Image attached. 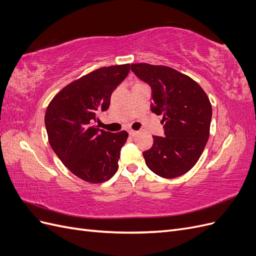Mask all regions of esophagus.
Returning a JSON list of instances; mask_svg holds the SVG:
<instances>
[{"label": "esophagus", "mask_w": 256, "mask_h": 256, "mask_svg": "<svg viewBox=\"0 0 256 256\" xmlns=\"http://www.w3.org/2000/svg\"><path fill=\"white\" fill-rule=\"evenodd\" d=\"M136 134H138V131H136V130H129V136H134Z\"/></svg>", "instance_id": "1"}]
</instances>
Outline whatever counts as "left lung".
I'll list each match as a JSON object with an SVG mask.
<instances>
[{
    "instance_id": "obj_1",
    "label": "left lung",
    "mask_w": 256,
    "mask_h": 256,
    "mask_svg": "<svg viewBox=\"0 0 256 256\" xmlns=\"http://www.w3.org/2000/svg\"><path fill=\"white\" fill-rule=\"evenodd\" d=\"M138 79L152 88V112L162 116L164 136H154L145 150V164L164 178L184 175L196 166L209 138L212 104L200 85L175 69L146 63L132 64Z\"/></svg>"
}]
</instances>
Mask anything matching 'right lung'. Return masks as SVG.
I'll return each mask as SVG.
<instances>
[{
    "instance_id": "obj_1",
    "label": "right lung",
    "mask_w": 256,
    "mask_h": 256,
    "mask_svg": "<svg viewBox=\"0 0 256 256\" xmlns=\"http://www.w3.org/2000/svg\"><path fill=\"white\" fill-rule=\"evenodd\" d=\"M130 64L99 68L60 90L44 115L49 143L64 166L81 180L100 184L118 168L128 134L95 126L97 114L109 109L113 90L125 80Z\"/></svg>"
}]
</instances>
